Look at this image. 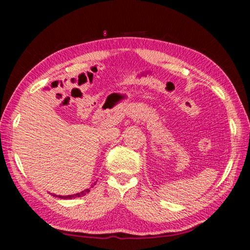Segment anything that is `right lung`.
<instances>
[{"label": "right lung", "mask_w": 250, "mask_h": 250, "mask_svg": "<svg viewBox=\"0 0 250 250\" xmlns=\"http://www.w3.org/2000/svg\"><path fill=\"white\" fill-rule=\"evenodd\" d=\"M94 185H96V183H94ZM94 185H91V188H94ZM89 192H90V188H87V189H84V191H83V192L77 193V194H74V195H65V196H62V195H56V194H52V195L55 196V197L64 198V200H71V198L82 197V196H83V195H86V194H88Z\"/></svg>", "instance_id": "obj_1"}]
</instances>
